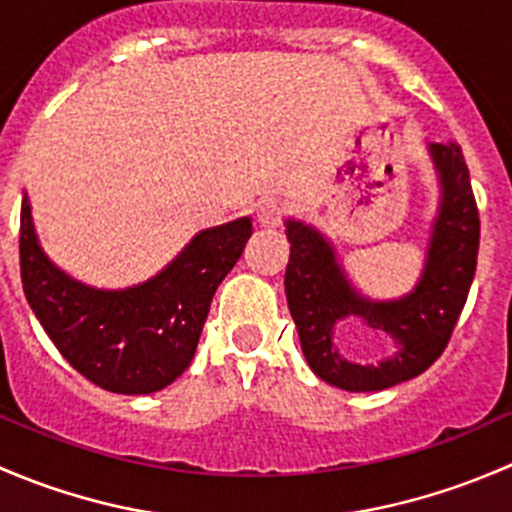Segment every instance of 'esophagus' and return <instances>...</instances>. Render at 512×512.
<instances>
[{"label":"esophagus","instance_id":"obj_1","mask_svg":"<svg viewBox=\"0 0 512 512\" xmlns=\"http://www.w3.org/2000/svg\"><path fill=\"white\" fill-rule=\"evenodd\" d=\"M287 213V205L277 198H267L257 205V225L272 230V227H280L282 218Z\"/></svg>","mask_w":512,"mask_h":512}]
</instances>
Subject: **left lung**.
<instances>
[{
	"label": "left lung",
	"mask_w": 512,
	"mask_h": 512,
	"mask_svg": "<svg viewBox=\"0 0 512 512\" xmlns=\"http://www.w3.org/2000/svg\"><path fill=\"white\" fill-rule=\"evenodd\" d=\"M428 156L441 183V203L421 280L404 297L379 302L359 294L322 232L292 218L285 223V292L302 352L319 379L344 391H381L423 374L443 354L468 299L480 242L471 175L456 143H431ZM352 316L389 333L397 342V354L379 365L344 360L333 332Z\"/></svg>",
	"instance_id": "1"
}]
</instances>
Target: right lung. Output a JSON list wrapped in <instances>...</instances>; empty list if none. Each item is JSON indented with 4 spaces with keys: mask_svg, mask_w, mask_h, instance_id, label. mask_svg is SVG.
<instances>
[{
    "mask_svg": "<svg viewBox=\"0 0 512 512\" xmlns=\"http://www.w3.org/2000/svg\"><path fill=\"white\" fill-rule=\"evenodd\" d=\"M250 235V218L210 227L153 280L96 289L76 282L44 255L24 193V294L54 347L81 376L113 394H153L190 366L215 289L240 260Z\"/></svg>",
    "mask_w": 512,
    "mask_h": 512,
    "instance_id": "obj_1",
    "label": "right lung"
}]
</instances>
